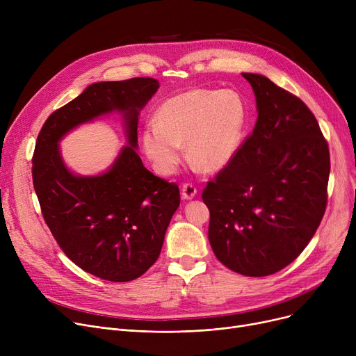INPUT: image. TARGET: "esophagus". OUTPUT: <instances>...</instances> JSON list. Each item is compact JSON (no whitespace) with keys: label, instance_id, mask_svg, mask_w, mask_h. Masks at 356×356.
I'll return each mask as SVG.
<instances>
[{"label":"esophagus","instance_id":"esophagus-1","mask_svg":"<svg viewBox=\"0 0 356 356\" xmlns=\"http://www.w3.org/2000/svg\"><path fill=\"white\" fill-rule=\"evenodd\" d=\"M196 193H197V191H196V188H195L193 184H191V183L183 184V188H181V196H183V199L191 200V199H193V197L196 196Z\"/></svg>","mask_w":356,"mask_h":356}]
</instances>
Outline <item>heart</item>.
I'll use <instances>...</instances> for the list:
<instances>
[{
	"label": "heart",
	"instance_id": "b5f03b06",
	"mask_svg": "<svg viewBox=\"0 0 356 356\" xmlns=\"http://www.w3.org/2000/svg\"><path fill=\"white\" fill-rule=\"evenodd\" d=\"M248 106L232 89L196 88L165 99L143 131V149L156 170L173 175L188 157L199 170L216 173L228 167L245 140Z\"/></svg>",
	"mask_w": 356,
	"mask_h": 356
}]
</instances>
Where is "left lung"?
I'll return each mask as SVG.
<instances>
[{"instance_id": "obj_1", "label": "left lung", "mask_w": 356, "mask_h": 356, "mask_svg": "<svg viewBox=\"0 0 356 356\" xmlns=\"http://www.w3.org/2000/svg\"><path fill=\"white\" fill-rule=\"evenodd\" d=\"M258 118L232 163L203 191L208 238L220 263L248 277L287 267L319 228L327 200V143L312 111L258 73Z\"/></svg>"}]
</instances>
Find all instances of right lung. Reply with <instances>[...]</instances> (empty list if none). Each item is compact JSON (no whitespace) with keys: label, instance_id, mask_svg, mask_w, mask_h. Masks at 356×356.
<instances>
[{"label":"right lung","instance_id":"right-lung-1","mask_svg":"<svg viewBox=\"0 0 356 356\" xmlns=\"http://www.w3.org/2000/svg\"><path fill=\"white\" fill-rule=\"evenodd\" d=\"M159 86L153 78L92 83L54 111L37 137L33 184L47 227L74 264L108 282H131L156 263L180 204L177 184L147 170L137 153L140 111ZM111 113L122 115L127 145L105 172L73 174L60 141L79 124Z\"/></svg>","mask_w":356,"mask_h":356}]
</instances>
